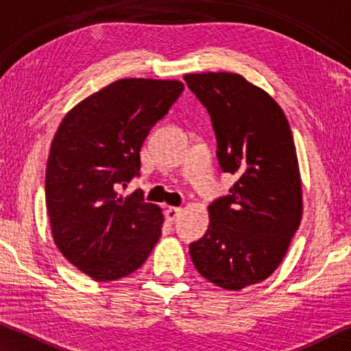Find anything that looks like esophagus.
Wrapping results in <instances>:
<instances>
[{
  "instance_id": "1",
  "label": "esophagus",
  "mask_w": 351,
  "mask_h": 351,
  "mask_svg": "<svg viewBox=\"0 0 351 351\" xmlns=\"http://www.w3.org/2000/svg\"><path fill=\"white\" fill-rule=\"evenodd\" d=\"M181 212H182L181 207H169V209L165 210V218H167L169 221H175V219L180 217Z\"/></svg>"
}]
</instances>
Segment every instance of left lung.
Wrapping results in <instances>:
<instances>
[{
    "mask_svg": "<svg viewBox=\"0 0 351 351\" xmlns=\"http://www.w3.org/2000/svg\"><path fill=\"white\" fill-rule=\"evenodd\" d=\"M184 80L212 117L219 165L237 178L228 197L209 206V229L190 245V257L207 280L240 291L278 268L300 224L293 133L280 105L240 74H186Z\"/></svg>",
    "mask_w": 351,
    "mask_h": 351,
    "instance_id": "obj_1",
    "label": "left lung"
}]
</instances>
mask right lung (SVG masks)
I'll return each instance as SVG.
<instances>
[{
  "instance_id": "right-lung-1",
  "label": "right lung",
  "mask_w": 351,
  "mask_h": 351,
  "mask_svg": "<svg viewBox=\"0 0 351 351\" xmlns=\"http://www.w3.org/2000/svg\"><path fill=\"white\" fill-rule=\"evenodd\" d=\"M182 90L180 80L121 79L80 100L58 125L45 184L52 239L94 280L132 274L161 237V207L117 187L139 173L148 132Z\"/></svg>"
}]
</instances>
